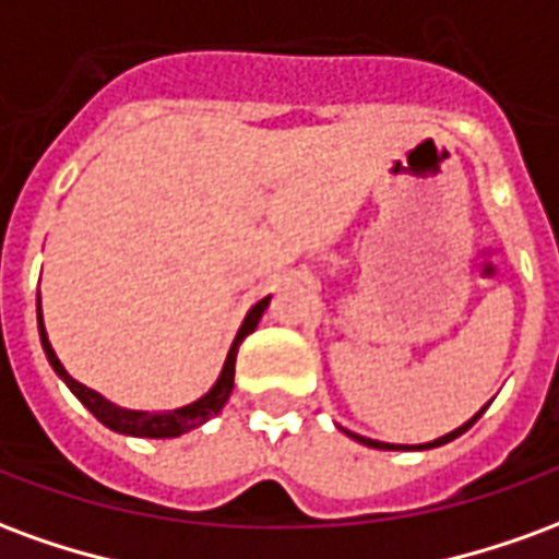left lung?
I'll list each match as a JSON object with an SVG mask.
<instances>
[{"mask_svg":"<svg viewBox=\"0 0 559 559\" xmlns=\"http://www.w3.org/2000/svg\"><path fill=\"white\" fill-rule=\"evenodd\" d=\"M488 411V404H485V407H481L479 413H476V416H473V419H467L464 421V425H461V428H455V431H449V433H443V437H437V440H431V443H419V445H401V443H380V440H371V437H359V433H353V431H344L347 433V437H353V440H356V443H362V445H371V449H386V452H407V449H433V445H443V443H449V440H455V437H461V433L467 431L469 425H473V421L479 419L481 413Z\"/></svg>","mask_w":559,"mask_h":559,"instance_id":"8db88e82","label":"left lung"}]
</instances>
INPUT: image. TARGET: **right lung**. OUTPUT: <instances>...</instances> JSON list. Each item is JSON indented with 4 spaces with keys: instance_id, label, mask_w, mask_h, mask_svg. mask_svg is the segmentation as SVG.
<instances>
[{
    "instance_id": "add662e5",
    "label": "right lung",
    "mask_w": 559,
    "mask_h": 559,
    "mask_svg": "<svg viewBox=\"0 0 559 559\" xmlns=\"http://www.w3.org/2000/svg\"><path fill=\"white\" fill-rule=\"evenodd\" d=\"M269 299H260V302L245 314L242 326L236 332V338H233V347L227 353V359H224V368H221L218 380H215V386L209 389L203 399H197L194 404H185V407H176V411H128V407H116L114 401H107L104 395H98L95 389L83 386L78 383L74 377L68 374L66 365L59 362V356L50 347V338H47V329H44V317H41V293H38V335H41V347L47 353V362L53 368L59 380L66 383L78 401L86 407V411L95 416V419L107 425L110 431L116 433H128V437H148V440H167V437H179V433H188L200 428L203 421H209L212 416H218L224 411V404L230 399L233 392V374H236V353H239V344H242L251 332L260 323V317L269 308Z\"/></svg>"
}]
</instances>
